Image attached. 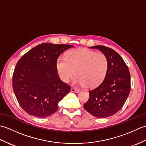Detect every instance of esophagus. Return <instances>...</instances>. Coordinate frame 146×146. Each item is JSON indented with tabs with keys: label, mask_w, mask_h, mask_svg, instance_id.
Here are the masks:
<instances>
[{
	"label": "esophagus",
	"mask_w": 146,
	"mask_h": 146,
	"mask_svg": "<svg viewBox=\"0 0 146 146\" xmlns=\"http://www.w3.org/2000/svg\"><path fill=\"white\" fill-rule=\"evenodd\" d=\"M79 90L78 89H76V88H71V92H75V93H78L79 92Z\"/></svg>",
	"instance_id": "obj_1"
}]
</instances>
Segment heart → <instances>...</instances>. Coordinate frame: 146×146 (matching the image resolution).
<instances>
[{
	"mask_svg": "<svg viewBox=\"0 0 146 146\" xmlns=\"http://www.w3.org/2000/svg\"><path fill=\"white\" fill-rule=\"evenodd\" d=\"M55 66L62 82L68 83L75 72L74 83L91 88L103 82L108 73L109 63L103 52L81 48L68 52L65 58L59 57Z\"/></svg>",
	"mask_w": 146,
	"mask_h": 146,
	"instance_id": "heart-1",
	"label": "heart"
}]
</instances>
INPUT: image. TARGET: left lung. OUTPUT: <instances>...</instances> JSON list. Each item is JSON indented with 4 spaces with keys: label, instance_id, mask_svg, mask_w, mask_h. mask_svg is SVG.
<instances>
[{
    "label": "left lung",
    "instance_id": "left-lung-1",
    "mask_svg": "<svg viewBox=\"0 0 146 146\" xmlns=\"http://www.w3.org/2000/svg\"><path fill=\"white\" fill-rule=\"evenodd\" d=\"M107 56L109 63L105 80L97 87L89 91L85 109L98 118L110 117L123 106L131 91V75L122 58L113 49L104 46H95Z\"/></svg>",
    "mask_w": 146,
    "mask_h": 146
}]
</instances>
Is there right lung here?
<instances>
[{
  "label": "right lung",
  "mask_w": 146,
  "mask_h": 146,
  "mask_svg": "<svg viewBox=\"0 0 146 146\" xmlns=\"http://www.w3.org/2000/svg\"><path fill=\"white\" fill-rule=\"evenodd\" d=\"M68 44L42 43L27 52L17 61L12 88L22 108L31 115L47 117L58 108V102L70 92L56 70V61Z\"/></svg>",
  "instance_id": "obj_1"
}]
</instances>
